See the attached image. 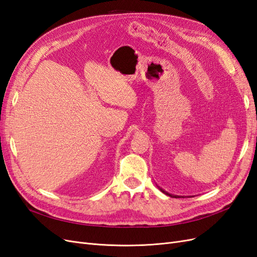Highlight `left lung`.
I'll return each mask as SVG.
<instances>
[{
	"mask_svg": "<svg viewBox=\"0 0 257 257\" xmlns=\"http://www.w3.org/2000/svg\"><path fill=\"white\" fill-rule=\"evenodd\" d=\"M162 192H164L165 194H166V195H169V196H172V197H176V198H180V197H179V196H174V195H170V194H168L167 192H165V191H163V190H161Z\"/></svg>",
	"mask_w": 257,
	"mask_h": 257,
	"instance_id": "1",
	"label": "left lung"
}]
</instances>
